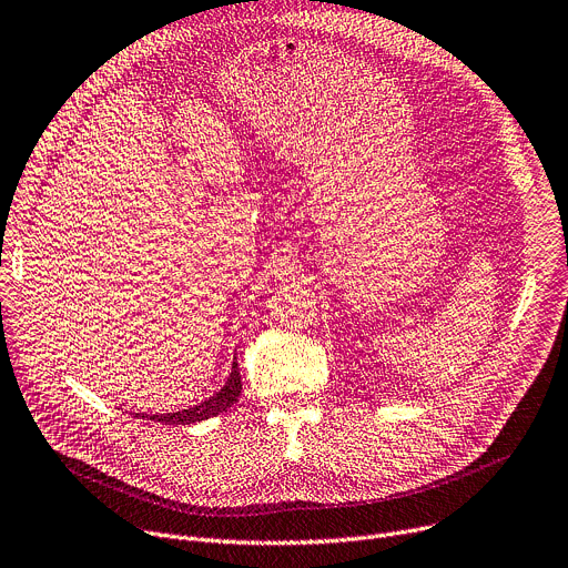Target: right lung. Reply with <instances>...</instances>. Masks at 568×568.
Listing matches in <instances>:
<instances>
[{
  "mask_svg": "<svg viewBox=\"0 0 568 568\" xmlns=\"http://www.w3.org/2000/svg\"><path fill=\"white\" fill-rule=\"evenodd\" d=\"M242 393V376H240V367H237V358L233 361L231 374H229V382L221 386V390H216L212 397H207L205 402L196 404V406H189L175 413H160V415H143V413H134L136 418H148V420H158L162 425H194L207 418H214V415L223 413L225 408H231L237 397Z\"/></svg>",
  "mask_w": 568,
  "mask_h": 568,
  "instance_id": "right-lung-1",
  "label": "right lung"
}]
</instances>
